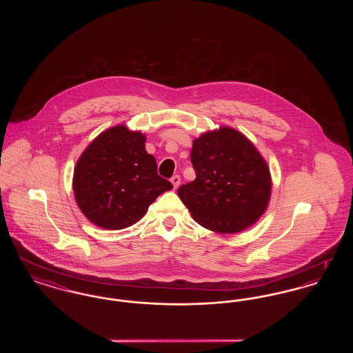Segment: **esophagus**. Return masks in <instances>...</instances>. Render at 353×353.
Wrapping results in <instances>:
<instances>
[{"label": "esophagus", "instance_id": "obj_1", "mask_svg": "<svg viewBox=\"0 0 353 353\" xmlns=\"http://www.w3.org/2000/svg\"><path fill=\"white\" fill-rule=\"evenodd\" d=\"M180 181H181V179H180V176H179V174H174V176L170 179V183L173 184V188H174V189L180 185Z\"/></svg>", "mask_w": 353, "mask_h": 353}]
</instances>
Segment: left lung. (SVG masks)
Returning a JSON list of instances; mask_svg holds the SVG:
<instances>
[{
  "label": "left lung",
  "instance_id": "8db88e82",
  "mask_svg": "<svg viewBox=\"0 0 353 353\" xmlns=\"http://www.w3.org/2000/svg\"><path fill=\"white\" fill-rule=\"evenodd\" d=\"M196 180L177 193L192 217L221 234L248 229L259 219L271 193L266 161L242 134L229 127L201 134L190 152Z\"/></svg>",
  "mask_w": 353,
  "mask_h": 353
}]
</instances>
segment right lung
<instances>
[{"label":"right lung","mask_w":353,"mask_h":353,"mask_svg":"<svg viewBox=\"0 0 353 353\" xmlns=\"http://www.w3.org/2000/svg\"><path fill=\"white\" fill-rule=\"evenodd\" d=\"M74 194L84 216L97 226L119 230L141 219L152 202L173 185L157 173L145 151V136L117 125L99 134L74 170Z\"/></svg>","instance_id":"1"}]
</instances>
